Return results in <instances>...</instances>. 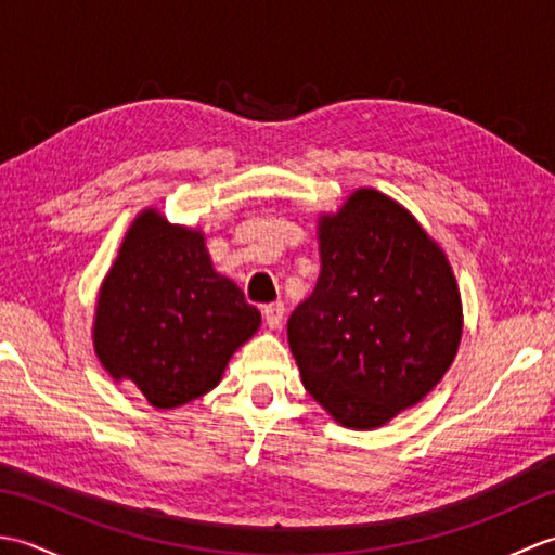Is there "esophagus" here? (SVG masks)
Here are the masks:
<instances>
[{"mask_svg": "<svg viewBox=\"0 0 555 555\" xmlns=\"http://www.w3.org/2000/svg\"><path fill=\"white\" fill-rule=\"evenodd\" d=\"M262 314H264V324L269 328H279L281 322H284V314H286V308L284 302H271V305H264L262 308Z\"/></svg>", "mask_w": 555, "mask_h": 555, "instance_id": "obj_1", "label": "esophagus"}]
</instances>
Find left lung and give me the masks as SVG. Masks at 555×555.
Masks as SVG:
<instances>
[{
	"mask_svg": "<svg viewBox=\"0 0 555 555\" xmlns=\"http://www.w3.org/2000/svg\"><path fill=\"white\" fill-rule=\"evenodd\" d=\"M317 231L322 271L288 320L293 358L336 422L382 427L451 367L463 336L453 269L417 219L372 188Z\"/></svg>",
	"mask_w": 555,
	"mask_h": 555,
	"instance_id": "left-lung-1",
	"label": "left lung"
}]
</instances>
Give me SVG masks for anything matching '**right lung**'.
<instances>
[{"instance_id": "1", "label": "right lung", "mask_w": 555, "mask_h": 555, "mask_svg": "<svg viewBox=\"0 0 555 555\" xmlns=\"http://www.w3.org/2000/svg\"><path fill=\"white\" fill-rule=\"evenodd\" d=\"M262 317L211 267L203 231L140 211L104 276L95 352L116 382L171 410L211 391Z\"/></svg>"}]
</instances>
